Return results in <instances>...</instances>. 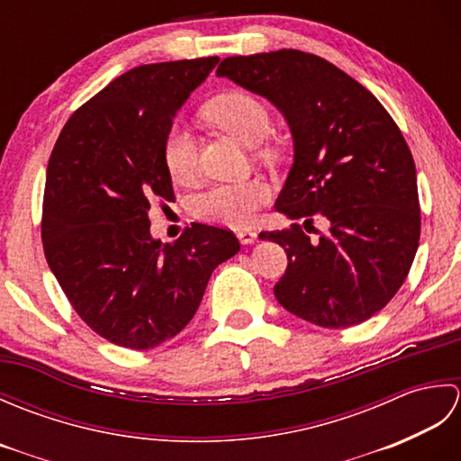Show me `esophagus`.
<instances>
[{"instance_id": "34e87169", "label": "esophagus", "mask_w": 461, "mask_h": 461, "mask_svg": "<svg viewBox=\"0 0 461 461\" xmlns=\"http://www.w3.org/2000/svg\"><path fill=\"white\" fill-rule=\"evenodd\" d=\"M238 240L243 243V246H248V243H253L258 240V231L253 230H240L238 231Z\"/></svg>"}]
</instances>
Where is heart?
Returning a JSON list of instances; mask_svg holds the SVG:
<instances>
[{
	"instance_id": "1",
	"label": "heart",
	"mask_w": 461,
	"mask_h": 461,
	"mask_svg": "<svg viewBox=\"0 0 461 461\" xmlns=\"http://www.w3.org/2000/svg\"><path fill=\"white\" fill-rule=\"evenodd\" d=\"M205 119L246 146L259 144L271 131V113L258 96L231 91L205 104ZM162 156L170 178L178 184L194 180L198 170V144L182 124H174L164 136ZM273 195L271 185L261 178L212 185L194 198V213L200 220L230 228L249 225Z\"/></svg>"
}]
</instances>
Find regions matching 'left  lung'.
<instances>
[{"label":"left lung","mask_w":461,"mask_h":461,"mask_svg":"<svg viewBox=\"0 0 461 461\" xmlns=\"http://www.w3.org/2000/svg\"><path fill=\"white\" fill-rule=\"evenodd\" d=\"M285 116L295 160L276 210L291 220L321 213L319 240L299 223L261 231L287 253L273 293L293 315L325 329L370 319L402 287L420 241L412 152L378 99L312 53L279 49L228 57L218 67Z\"/></svg>","instance_id":"1"}]
</instances>
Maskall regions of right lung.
<instances>
[{"instance_id":"1","label":"right lung","mask_w":461,"mask_h":461,"mask_svg":"<svg viewBox=\"0 0 461 461\" xmlns=\"http://www.w3.org/2000/svg\"><path fill=\"white\" fill-rule=\"evenodd\" d=\"M220 57L131 68L77 109L47 164L41 240L68 303L96 335L146 350L178 335L212 271L240 251L230 230L192 223L150 236L154 202H172L162 146L176 111Z\"/></svg>"}]
</instances>
